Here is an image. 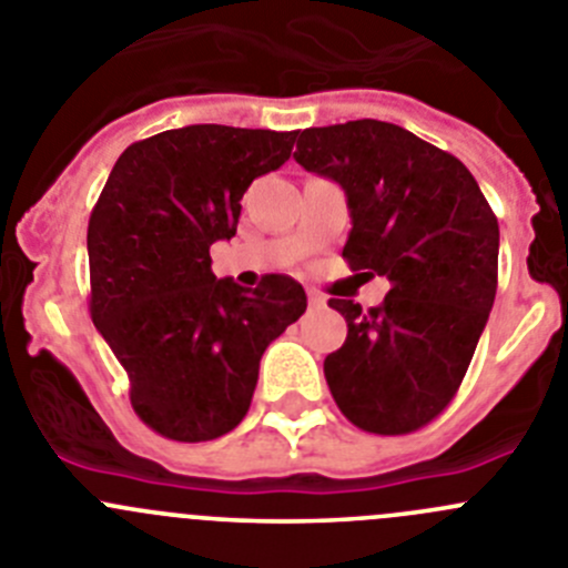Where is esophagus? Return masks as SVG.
Instances as JSON below:
<instances>
[{
    "label": "esophagus",
    "instance_id": "esophagus-1",
    "mask_svg": "<svg viewBox=\"0 0 568 568\" xmlns=\"http://www.w3.org/2000/svg\"><path fill=\"white\" fill-rule=\"evenodd\" d=\"M308 302L314 308H322V305H325V296H322L320 291H308Z\"/></svg>",
    "mask_w": 568,
    "mask_h": 568
}]
</instances>
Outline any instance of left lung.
Returning <instances> with one entry per match:
<instances>
[{"label": "left lung", "mask_w": 568, "mask_h": 568, "mask_svg": "<svg viewBox=\"0 0 568 568\" xmlns=\"http://www.w3.org/2000/svg\"><path fill=\"white\" fill-rule=\"evenodd\" d=\"M294 140L296 162L347 195L349 268L389 283L378 308L331 300L347 322L325 358L333 400L364 432H417L452 404L487 325L499 221L457 156L400 125L349 120Z\"/></svg>", "instance_id": "obj_1"}]
</instances>
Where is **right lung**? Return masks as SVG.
Here are the masks:
<instances>
[{
	"mask_svg": "<svg viewBox=\"0 0 568 568\" xmlns=\"http://www.w3.org/2000/svg\"><path fill=\"white\" fill-rule=\"evenodd\" d=\"M296 131L184 125L134 142L111 168L87 232L92 322L129 373L131 406L179 443L246 417L268 344L308 296L266 274H212L210 246L237 232L248 184L291 156Z\"/></svg>",
	"mask_w": 568,
	"mask_h": 568,
	"instance_id": "right-lung-1",
	"label": "right lung"
}]
</instances>
